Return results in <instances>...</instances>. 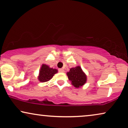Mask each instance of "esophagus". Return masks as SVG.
Instances as JSON below:
<instances>
[{
	"label": "esophagus",
	"mask_w": 128,
	"mask_h": 128,
	"mask_svg": "<svg viewBox=\"0 0 128 128\" xmlns=\"http://www.w3.org/2000/svg\"><path fill=\"white\" fill-rule=\"evenodd\" d=\"M58 71L61 72H64V70L63 69H59Z\"/></svg>",
	"instance_id": "1"
}]
</instances>
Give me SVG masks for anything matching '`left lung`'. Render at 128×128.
I'll return each instance as SVG.
<instances>
[{"label": "left lung", "mask_w": 128, "mask_h": 128, "mask_svg": "<svg viewBox=\"0 0 128 128\" xmlns=\"http://www.w3.org/2000/svg\"><path fill=\"white\" fill-rule=\"evenodd\" d=\"M67 76L72 84L75 88H80L84 85L86 82V76L82 71L80 66L70 69V72H67Z\"/></svg>", "instance_id": "8db88e82"}]
</instances>
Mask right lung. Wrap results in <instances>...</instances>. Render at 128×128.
<instances>
[{"instance_id": "obj_1", "label": "right lung", "mask_w": 128, "mask_h": 128, "mask_svg": "<svg viewBox=\"0 0 128 128\" xmlns=\"http://www.w3.org/2000/svg\"><path fill=\"white\" fill-rule=\"evenodd\" d=\"M57 72V70L50 68L46 64H43L40 70L39 71V76L38 78L39 81L42 82L48 81Z\"/></svg>"}]
</instances>
